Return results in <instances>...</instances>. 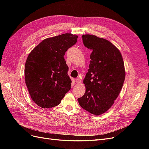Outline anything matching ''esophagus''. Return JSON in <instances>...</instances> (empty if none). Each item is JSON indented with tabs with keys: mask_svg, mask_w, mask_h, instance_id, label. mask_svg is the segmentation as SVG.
I'll use <instances>...</instances> for the list:
<instances>
[{
	"mask_svg": "<svg viewBox=\"0 0 149 149\" xmlns=\"http://www.w3.org/2000/svg\"><path fill=\"white\" fill-rule=\"evenodd\" d=\"M75 81L76 83H81V79L79 78H77L75 79Z\"/></svg>",
	"mask_w": 149,
	"mask_h": 149,
	"instance_id": "34e87169",
	"label": "esophagus"
}]
</instances>
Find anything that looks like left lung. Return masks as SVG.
I'll return each instance as SVG.
<instances>
[{"instance_id": "obj_1", "label": "left lung", "mask_w": 149, "mask_h": 149, "mask_svg": "<svg viewBox=\"0 0 149 149\" xmlns=\"http://www.w3.org/2000/svg\"><path fill=\"white\" fill-rule=\"evenodd\" d=\"M82 39L92 53L83 80L86 92L78 101L86 111L101 115L112 106L123 88L125 76L124 61L119 49L108 40L93 35H83Z\"/></svg>"}]
</instances>
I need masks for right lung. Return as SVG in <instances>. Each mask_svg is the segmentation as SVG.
<instances>
[{"instance_id": "1", "label": "right lung", "mask_w": 149, "mask_h": 149, "mask_svg": "<svg viewBox=\"0 0 149 149\" xmlns=\"http://www.w3.org/2000/svg\"><path fill=\"white\" fill-rule=\"evenodd\" d=\"M77 38V35L71 33L46 38L29 55L25 66V83L31 98L40 107L58 106L71 89L64 56Z\"/></svg>"}]
</instances>
